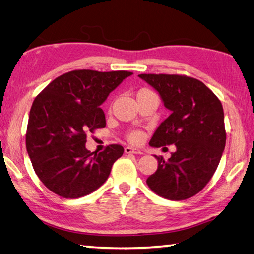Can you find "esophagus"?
<instances>
[{
  "label": "esophagus",
  "instance_id": "34e87169",
  "mask_svg": "<svg viewBox=\"0 0 254 254\" xmlns=\"http://www.w3.org/2000/svg\"><path fill=\"white\" fill-rule=\"evenodd\" d=\"M124 151H126V153L142 154V152H141V150H139V149H134V148H132V147H126V149H124Z\"/></svg>",
  "mask_w": 254,
  "mask_h": 254
}]
</instances>
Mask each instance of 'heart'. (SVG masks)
Segmentation results:
<instances>
[{
    "mask_svg": "<svg viewBox=\"0 0 254 254\" xmlns=\"http://www.w3.org/2000/svg\"><path fill=\"white\" fill-rule=\"evenodd\" d=\"M141 91H148V89H141ZM127 139L133 143H140L143 139V134L140 131H133L131 133H128Z\"/></svg>",
    "mask_w": 254,
    "mask_h": 254,
    "instance_id": "1",
    "label": "heart"
}]
</instances>
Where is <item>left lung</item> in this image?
<instances>
[{
    "label": "left lung",
    "instance_id": "1",
    "mask_svg": "<svg viewBox=\"0 0 254 254\" xmlns=\"http://www.w3.org/2000/svg\"><path fill=\"white\" fill-rule=\"evenodd\" d=\"M160 94L171 114L149 144L176 145L168 160L157 157L158 169L147 179L152 191L170 200H184L213 177L224 151L226 132L221 101L203 81L185 75L141 74Z\"/></svg>",
    "mask_w": 254,
    "mask_h": 254
}]
</instances>
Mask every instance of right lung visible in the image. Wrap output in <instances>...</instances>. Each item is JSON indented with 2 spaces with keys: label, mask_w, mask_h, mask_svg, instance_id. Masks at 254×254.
I'll return each instance as SVG.
<instances>
[{
  "label": "right lung",
  "mask_w": 254,
  "mask_h": 254,
  "mask_svg": "<svg viewBox=\"0 0 254 254\" xmlns=\"http://www.w3.org/2000/svg\"><path fill=\"white\" fill-rule=\"evenodd\" d=\"M133 72L78 69L57 77L30 110L25 144L34 171L45 186L64 198L95 191L122 156L120 144L102 152L85 147L87 133L105 127L101 109L109 94Z\"/></svg>",
  "instance_id": "obj_1"
}]
</instances>
